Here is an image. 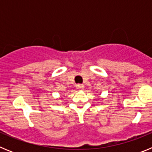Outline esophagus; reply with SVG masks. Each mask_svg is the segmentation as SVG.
Segmentation results:
<instances>
[{
	"instance_id": "34e87169",
	"label": "esophagus",
	"mask_w": 152,
	"mask_h": 152,
	"mask_svg": "<svg viewBox=\"0 0 152 152\" xmlns=\"http://www.w3.org/2000/svg\"><path fill=\"white\" fill-rule=\"evenodd\" d=\"M77 88L79 90H84V84H77Z\"/></svg>"
}]
</instances>
